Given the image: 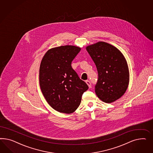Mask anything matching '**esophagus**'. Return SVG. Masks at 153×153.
<instances>
[{"label":"esophagus","mask_w":153,"mask_h":153,"mask_svg":"<svg viewBox=\"0 0 153 153\" xmlns=\"http://www.w3.org/2000/svg\"><path fill=\"white\" fill-rule=\"evenodd\" d=\"M86 83L88 84V88H91V82H90V81H88V80H86Z\"/></svg>","instance_id":"esophagus-1"}]
</instances>
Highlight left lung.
Masks as SVG:
<instances>
[{
	"instance_id": "1",
	"label": "left lung",
	"mask_w": 153,
	"mask_h": 153,
	"mask_svg": "<svg viewBox=\"0 0 153 153\" xmlns=\"http://www.w3.org/2000/svg\"><path fill=\"white\" fill-rule=\"evenodd\" d=\"M98 73L95 91L102 102L111 103L120 99L129 83V70L125 56L115 46L98 42L86 47Z\"/></svg>"
}]
</instances>
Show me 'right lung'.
I'll use <instances>...</instances> for the list:
<instances>
[{
  "instance_id": "obj_1",
  "label": "right lung",
  "mask_w": 153,
  "mask_h": 153,
  "mask_svg": "<svg viewBox=\"0 0 153 153\" xmlns=\"http://www.w3.org/2000/svg\"><path fill=\"white\" fill-rule=\"evenodd\" d=\"M80 51V48L73 45L51 48L41 62L39 83L42 93L48 103L60 113L74 112L88 88L71 66Z\"/></svg>"
}]
</instances>
